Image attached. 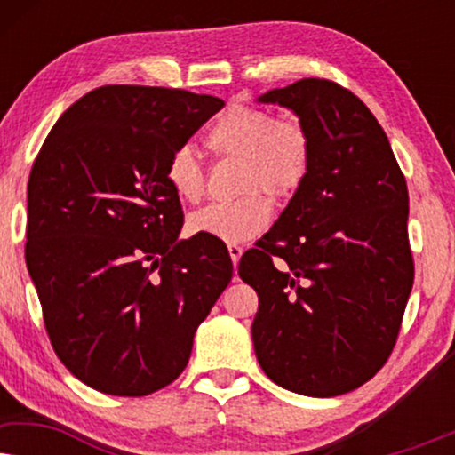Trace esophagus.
<instances>
[{"mask_svg":"<svg viewBox=\"0 0 455 455\" xmlns=\"http://www.w3.org/2000/svg\"><path fill=\"white\" fill-rule=\"evenodd\" d=\"M228 252H229V259H232V263H234V267L240 263V257H242V246H238V244H228Z\"/></svg>","mask_w":455,"mask_h":455,"instance_id":"esophagus-1","label":"esophagus"}]
</instances>
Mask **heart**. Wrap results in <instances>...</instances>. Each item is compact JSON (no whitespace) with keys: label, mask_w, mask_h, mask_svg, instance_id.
Returning <instances> with one entry per match:
<instances>
[{"label":"heart","mask_w":455,"mask_h":455,"mask_svg":"<svg viewBox=\"0 0 455 455\" xmlns=\"http://www.w3.org/2000/svg\"><path fill=\"white\" fill-rule=\"evenodd\" d=\"M209 151L221 159H238L242 198L211 203L188 217L192 234L240 244L263 234L271 223L275 201H288L307 182L313 165L315 140L307 124L296 116L275 117L257 105H229L204 136ZM165 178L173 195L196 203L204 195V167L190 147L170 155Z\"/></svg>","instance_id":"obj_1"}]
</instances>
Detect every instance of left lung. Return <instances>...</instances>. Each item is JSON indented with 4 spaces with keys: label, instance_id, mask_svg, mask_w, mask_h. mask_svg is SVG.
I'll return each instance as SVG.
<instances>
[{
    "label": "left lung",
    "instance_id": "obj_1",
    "mask_svg": "<svg viewBox=\"0 0 455 455\" xmlns=\"http://www.w3.org/2000/svg\"><path fill=\"white\" fill-rule=\"evenodd\" d=\"M259 101L294 109L315 155L275 226L240 259L259 296L254 352L283 389L347 394L387 363L414 283L406 178L377 117L333 80L302 78Z\"/></svg>",
    "mask_w": 455,
    "mask_h": 455
}]
</instances>
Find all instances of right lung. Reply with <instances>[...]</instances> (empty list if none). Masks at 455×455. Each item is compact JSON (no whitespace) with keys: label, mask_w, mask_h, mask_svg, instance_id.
<instances>
[{"label":"right lung","mask_w":455,"mask_h":455,"mask_svg":"<svg viewBox=\"0 0 455 455\" xmlns=\"http://www.w3.org/2000/svg\"><path fill=\"white\" fill-rule=\"evenodd\" d=\"M220 97L108 84L68 108L28 176L27 267L68 371L109 395L176 381L234 267L221 240H178L170 155Z\"/></svg>","instance_id":"obj_1"}]
</instances>
